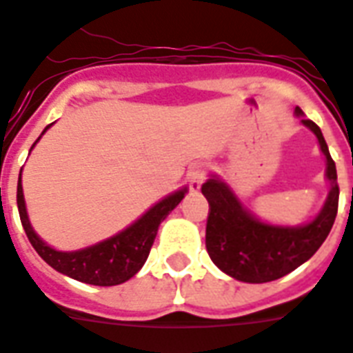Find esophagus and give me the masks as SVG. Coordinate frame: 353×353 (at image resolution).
<instances>
[{
	"label": "esophagus",
	"instance_id": "obj_1",
	"mask_svg": "<svg viewBox=\"0 0 353 353\" xmlns=\"http://www.w3.org/2000/svg\"><path fill=\"white\" fill-rule=\"evenodd\" d=\"M206 179V170L203 165H196L188 170V185H190L192 192H197L201 188V185Z\"/></svg>",
	"mask_w": 353,
	"mask_h": 353
}]
</instances>
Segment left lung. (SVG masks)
Returning <instances> with one entry per match:
<instances>
[{
  "instance_id": "1",
  "label": "left lung",
  "mask_w": 353,
  "mask_h": 353,
  "mask_svg": "<svg viewBox=\"0 0 353 353\" xmlns=\"http://www.w3.org/2000/svg\"><path fill=\"white\" fill-rule=\"evenodd\" d=\"M297 116L303 110L296 108ZM316 134L321 152L326 157V177L330 194L316 219L303 226L266 225L246 210L236 194L217 177L201 186L208 199L206 219V252L214 265L243 283H268L290 274L310 259L330 234L337 216L339 186L337 170L323 132L310 119H301Z\"/></svg>"
}]
</instances>
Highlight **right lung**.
Wrapping results in <instances>:
<instances>
[{"label": "right lung", "mask_w": 353, "mask_h": 353, "mask_svg": "<svg viewBox=\"0 0 353 353\" xmlns=\"http://www.w3.org/2000/svg\"><path fill=\"white\" fill-rule=\"evenodd\" d=\"M47 128L43 130V134L47 132ZM37 141H39V137H37ZM185 194L186 188L174 192L157 205L152 206L150 210L143 214L134 225L116 234L114 237L76 252L54 250L47 243H43V239H39V236L32 230L27 216L25 197H23L21 174L18 179V210L28 241L34 246V250L41 256V259L52 266L54 270L61 272L76 281L87 283V285L114 286L121 285L141 270L157 236V228L163 219L181 203Z\"/></svg>", "instance_id": "obj_1"}]
</instances>
